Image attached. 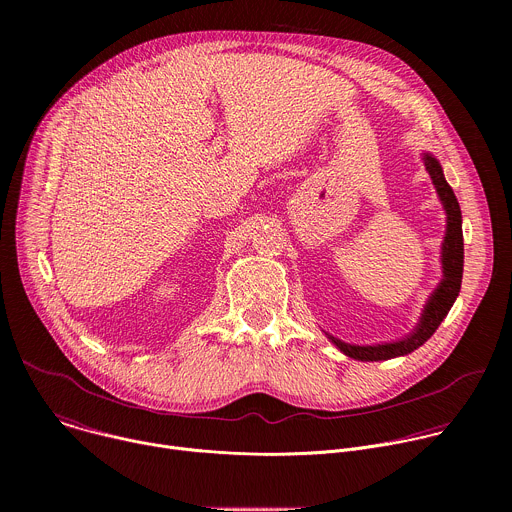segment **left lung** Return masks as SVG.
I'll return each mask as SVG.
<instances>
[{
  "label": "left lung",
  "mask_w": 512,
  "mask_h": 512,
  "mask_svg": "<svg viewBox=\"0 0 512 512\" xmlns=\"http://www.w3.org/2000/svg\"><path fill=\"white\" fill-rule=\"evenodd\" d=\"M425 170L429 172L433 186L440 196L446 216H448V227L446 237L442 243V267H444V279L437 285V289L429 296L423 314L419 318V324L415 330L397 340V342H385V344H373V346H358V344H346L334 336L328 334V338L344 352L346 356L354 360H389L395 356H405L419 348L423 342L431 338V334L442 324V320L448 316L450 308L454 306L460 285H462V271H464V237H462V210L458 204V198L452 190V186L444 178V170L431 154H423Z\"/></svg>",
  "instance_id": "left-lung-1"
}]
</instances>
